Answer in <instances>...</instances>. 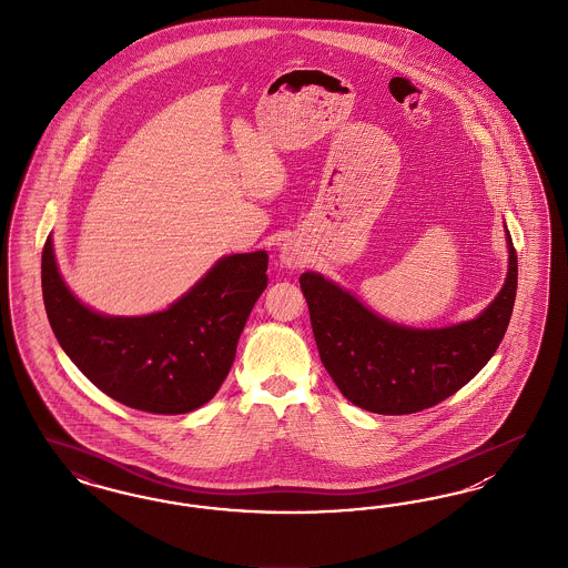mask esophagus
I'll return each instance as SVG.
<instances>
[{
	"label": "esophagus",
	"mask_w": 568,
	"mask_h": 568,
	"mask_svg": "<svg viewBox=\"0 0 568 568\" xmlns=\"http://www.w3.org/2000/svg\"><path fill=\"white\" fill-rule=\"evenodd\" d=\"M278 260H281V264H283L285 268H300V266L306 264L308 253H306V250H304L295 239H287V241H283L281 247H278Z\"/></svg>",
	"instance_id": "esophagus-1"
}]
</instances>
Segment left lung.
<instances>
[{
	"instance_id": "left-lung-1",
	"label": "left lung",
	"mask_w": 568,
	"mask_h": 568,
	"mask_svg": "<svg viewBox=\"0 0 568 568\" xmlns=\"http://www.w3.org/2000/svg\"><path fill=\"white\" fill-rule=\"evenodd\" d=\"M505 241L509 255L499 294L477 317L444 327L388 321L336 281L302 274L318 355L342 395L393 416L432 408L467 385L497 353L514 311L518 255L507 226Z\"/></svg>"
}]
</instances>
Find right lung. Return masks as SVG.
I'll return each instance as SVG.
<instances>
[{"label":"right lung","instance_id":"add662e5","mask_svg":"<svg viewBox=\"0 0 568 568\" xmlns=\"http://www.w3.org/2000/svg\"><path fill=\"white\" fill-rule=\"evenodd\" d=\"M266 271V251L232 253L164 311L105 315L69 290L48 236L42 294L57 341L92 385L129 408L185 414L226 381L251 308L268 285Z\"/></svg>","mask_w":568,"mask_h":568}]
</instances>
